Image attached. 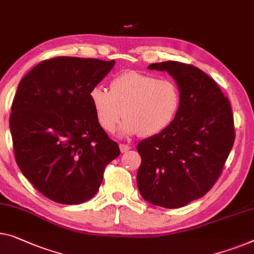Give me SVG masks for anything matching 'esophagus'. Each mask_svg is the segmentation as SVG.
<instances>
[{
    "label": "esophagus",
    "mask_w": 254,
    "mask_h": 254,
    "mask_svg": "<svg viewBox=\"0 0 254 254\" xmlns=\"http://www.w3.org/2000/svg\"><path fill=\"white\" fill-rule=\"evenodd\" d=\"M119 148H120V151L124 153V152H127L128 150L130 149V146H128L127 144H119Z\"/></svg>",
    "instance_id": "34e87169"
}]
</instances>
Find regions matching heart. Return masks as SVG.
<instances>
[{
  "label": "heart",
  "mask_w": 254,
  "mask_h": 254,
  "mask_svg": "<svg viewBox=\"0 0 254 254\" xmlns=\"http://www.w3.org/2000/svg\"><path fill=\"white\" fill-rule=\"evenodd\" d=\"M89 101L100 126L108 133L116 129L130 136L160 134L174 121L181 105V93L173 80L152 74L126 72L110 83V91L101 86L89 91Z\"/></svg>",
  "instance_id": "1"
}]
</instances>
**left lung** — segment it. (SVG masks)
<instances>
[{"instance_id":"obj_1","label":"left lung","mask_w":254,"mask_h":254,"mask_svg":"<svg viewBox=\"0 0 254 254\" xmlns=\"http://www.w3.org/2000/svg\"><path fill=\"white\" fill-rule=\"evenodd\" d=\"M148 68L175 80L181 105L170 127L136 146L142 158L136 182L148 203L179 208L203 197L219 179L234 145V116L216 82L196 66L168 61Z\"/></svg>"}]
</instances>
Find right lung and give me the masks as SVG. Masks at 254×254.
Here are the masks:
<instances>
[{
  "mask_svg": "<svg viewBox=\"0 0 254 254\" xmlns=\"http://www.w3.org/2000/svg\"><path fill=\"white\" fill-rule=\"evenodd\" d=\"M116 61L56 57L18 84L10 116L14 158L25 178L60 204L89 200L106 165L120 154L91 108L89 91Z\"/></svg>",
  "mask_w": 254,
  "mask_h": 254,
  "instance_id": "right-lung-1",
  "label": "right lung"
}]
</instances>
